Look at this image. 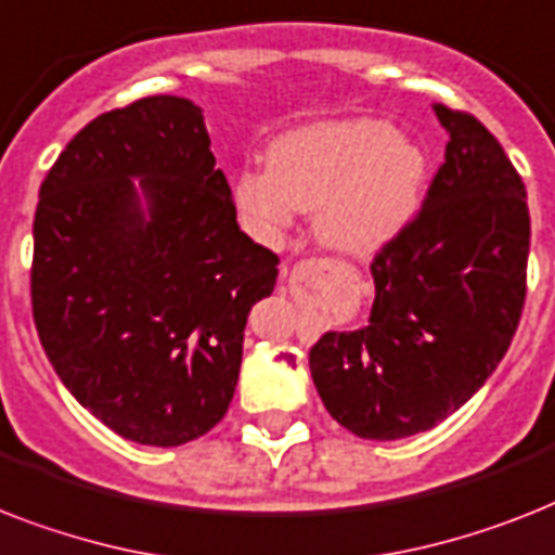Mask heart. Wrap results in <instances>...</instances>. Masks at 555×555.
Segmentation results:
<instances>
[{"mask_svg":"<svg viewBox=\"0 0 555 555\" xmlns=\"http://www.w3.org/2000/svg\"><path fill=\"white\" fill-rule=\"evenodd\" d=\"M427 162L422 147L379 119L319 121L279 137L268 170L233 182L238 210L262 231H282L296 210H317L322 245L371 259L416 214Z\"/></svg>","mask_w":555,"mask_h":555,"instance_id":"1","label":"heart"}]
</instances>
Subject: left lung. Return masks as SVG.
<instances>
[{"mask_svg":"<svg viewBox=\"0 0 555 555\" xmlns=\"http://www.w3.org/2000/svg\"><path fill=\"white\" fill-rule=\"evenodd\" d=\"M434 111L450 133L444 162L373 259L371 322L310 348L324 408L359 439H404L456 413L496 371L525 308V182L476 116Z\"/></svg>","mask_w":555,"mask_h":555,"instance_id":"1","label":"left lung"}]
</instances>
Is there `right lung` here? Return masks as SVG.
<instances>
[{
    "mask_svg": "<svg viewBox=\"0 0 555 555\" xmlns=\"http://www.w3.org/2000/svg\"><path fill=\"white\" fill-rule=\"evenodd\" d=\"M276 264L238 231L202 107L139 99L85 125L39 188L36 333L102 425L176 448L228 413L247 313Z\"/></svg>",
    "mask_w": 555,
    "mask_h": 555,
    "instance_id": "obj_1",
    "label": "right lung"
}]
</instances>
